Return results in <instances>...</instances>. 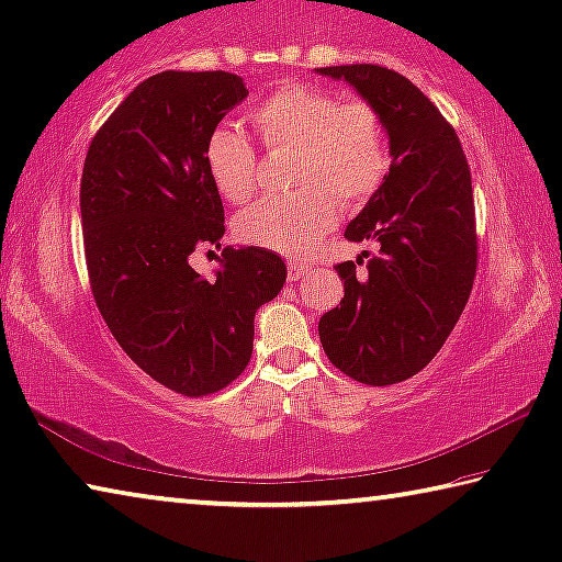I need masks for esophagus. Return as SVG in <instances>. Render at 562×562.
Segmentation results:
<instances>
[{
  "mask_svg": "<svg viewBox=\"0 0 562 562\" xmlns=\"http://www.w3.org/2000/svg\"><path fill=\"white\" fill-rule=\"evenodd\" d=\"M307 272H310V265L307 262H297V260H290L288 262V278H290V282L302 280Z\"/></svg>",
  "mask_w": 562,
  "mask_h": 562,
  "instance_id": "1",
  "label": "esophagus"
}]
</instances>
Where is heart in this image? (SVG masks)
<instances>
[{
  "label": "heart",
  "mask_w": 562,
  "mask_h": 562,
  "mask_svg": "<svg viewBox=\"0 0 562 562\" xmlns=\"http://www.w3.org/2000/svg\"><path fill=\"white\" fill-rule=\"evenodd\" d=\"M252 124L265 147L295 149L292 187L297 192L239 212L235 233L247 245L307 255L337 222V200L345 207L368 202L390 169L382 117L364 100H340L307 82L284 85L257 102ZM204 162L225 200L239 204L252 194L257 153L233 124L210 132Z\"/></svg>",
  "instance_id": "1"
}]
</instances>
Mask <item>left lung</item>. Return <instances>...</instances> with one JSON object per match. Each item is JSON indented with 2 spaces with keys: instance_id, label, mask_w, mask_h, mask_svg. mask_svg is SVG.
Wrapping results in <instances>:
<instances>
[{
  "instance_id": "1",
  "label": "left lung",
  "mask_w": 562,
  "mask_h": 562,
  "mask_svg": "<svg viewBox=\"0 0 562 562\" xmlns=\"http://www.w3.org/2000/svg\"><path fill=\"white\" fill-rule=\"evenodd\" d=\"M342 79L382 117L390 172L345 229L380 255L335 270L340 305L319 317L329 362L364 385H395L420 372L448 340L475 280V204L456 130L409 79L378 65L319 67ZM368 257V252H364Z\"/></svg>"
}]
</instances>
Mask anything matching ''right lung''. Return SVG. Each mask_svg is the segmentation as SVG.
Returning a JSON list of instances; mask_svg holds the SVG:
<instances>
[{
  "instance_id": "add662e5",
  "label": "right lung",
  "mask_w": 562,
  "mask_h": 562,
  "mask_svg": "<svg viewBox=\"0 0 562 562\" xmlns=\"http://www.w3.org/2000/svg\"><path fill=\"white\" fill-rule=\"evenodd\" d=\"M247 97L229 72H159L132 89L85 159L87 270L114 340L149 378L202 397L247 368L255 313L278 297L288 267L265 247H225L215 278L190 255L225 235L204 145Z\"/></svg>"
}]
</instances>
